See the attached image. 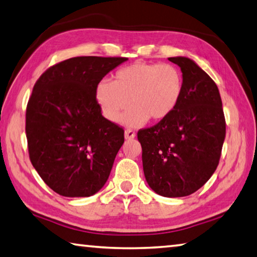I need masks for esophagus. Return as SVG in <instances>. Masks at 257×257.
<instances>
[{
    "label": "esophagus",
    "instance_id": "34e87169",
    "mask_svg": "<svg viewBox=\"0 0 257 257\" xmlns=\"http://www.w3.org/2000/svg\"><path fill=\"white\" fill-rule=\"evenodd\" d=\"M135 137H136V134H135V132H133V130L127 129L124 132V138L127 139V141H130V139H134Z\"/></svg>",
    "mask_w": 257,
    "mask_h": 257
}]
</instances>
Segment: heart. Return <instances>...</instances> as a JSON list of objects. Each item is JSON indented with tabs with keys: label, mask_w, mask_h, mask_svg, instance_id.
<instances>
[{
	"label": "heart",
	"mask_w": 257,
	"mask_h": 257,
	"mask_svg": "<svg viewBox=\"0 0 257 257\" xmlns=\"http://www.w3.org/2000/svg\"><path fill=\"white\" fill-rule=\"evenodd\" d=\"M183 76L171 64L137 62L119 69L111 82L102 81L95 88L101 112L111 122L139 127L151 119L155 122L174 112L183 95Z\"/></svg>",
	"instance_id": "b5f03b06"
}]
</instances>
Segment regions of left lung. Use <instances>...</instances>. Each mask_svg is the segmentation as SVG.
<instances>
[{
	"label": "left lung",
	"instance_id": "obj_1",
	"mask_svg": "<svg viewBox=\"0 0 257 257\" xmlns=\"http://www.w3.org/2000/svg\"><path fill=\"white\" fill-rule=\"evenodd\" d=\"M181 68L183 95L174 112L154 127L139 130L143 169L151 189L162 197H186L216 171L226 135L216 83L194 60L170 57Z\"/></svg>",
	"mask_w": 257,
	"mask_h": 257
}]
</instances>
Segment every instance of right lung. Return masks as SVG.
Wrapping results in <instances>:
<instances>
[{
    "mask_svg": "<svg viewBox=\"0 0 257 257\" xmlns=\"http://www.w3.org/2000/svg\"><path fill=\"white\" fill-rule=\"evenodd\" d=\"M125 60L73 57L48 68L35 84L26 113L30 161L63 197H91L109 179L123 129L102 115L95 88Z\"/></svg>",
    "mask_w": 257,
    "mask_h": 257,
    "instance_id": "add662e5",
    "label": "right lung"
}]
</instances>
